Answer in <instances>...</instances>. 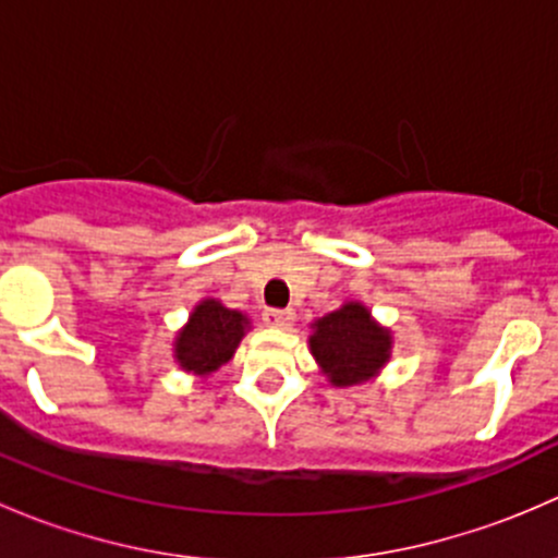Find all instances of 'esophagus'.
<instances>
[{
  "label": "esophagus",
  "instance_id": "esophagus-1",
  "mask_svg": "<svg viewBox=\"0 0 558 558\" xmlns=\"http://www.w3.org/2000/svg\"><path fill=\"white\" fill-rule=\"evenodd\" d=\"M264 324L267 326H278V329H291L294 326V318L296 313L294 311H280V307H267V311L262 313Z\"/></svg>",
  "mask_w": 558,
  "mask_h": 558
}]
</instances>
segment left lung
<instances>
[{
	"label": "left lung",
	"instance_id": "obj_1",
	"mask_svg": "<svg viewBox=\"0 0 558 558\" xmlns=\"http://www.w3.org/2000/svg\"><path fill=\"white\" fill-rule=\"evenodd\" d=\"M311 351L335 386H353L373 378L388 362L391 337L373 324L367 307L348 302L313 324Z\"/></svg>",
	"mask_w": 558,
	"mask_h": 558
}]
</instances>
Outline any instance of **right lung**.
Instances as JSON below:
<instances>
[{"mask_svg":"<svg viewBox=\"0 0 558 558\" xmlns=\"http://www.w3.org/2000/svg\"><path fill=\"white\" fill-rule=\"evenodd\" d=\"M247 318L243 313L229 311L221 302L205 300L191 313L189 326L178 335L174 359L180 367L196 375H213L221 364L234 356L245 335Z\"/></svg>","mask_w":558,"mask_h":558,"instance_id":"add662e5","label":"right lung"}]
</instances>
